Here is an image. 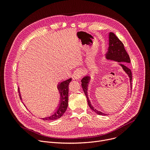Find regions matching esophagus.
Masks as SVG:
<instances>
[{
    "label": "esophagus",
    "instance_id": "esophagus-1",
    "mask_svg": "<svg viewBox=\"0 0 150 150\" xmlns=\"http://www.w3.org/2000/svg\"><path fill=\"white\" fill-rule=\"evenodd\" d=\"M83 74V71L81 70H77L74 73V78L75 79H79L82 75Z\"/></svg>",
    "mask_w": 150,
    "mask_h": 150
}]
</instances>
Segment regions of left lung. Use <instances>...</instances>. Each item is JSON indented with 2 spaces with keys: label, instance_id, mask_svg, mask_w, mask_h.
Instances as JSON below:
<instances>
[{
  "label": "left lung",
  "instance_id": "left-lung-1",
  "mask_svg": "<svg viewBox=\"0 0 150 150\" xmlns=\"http://www.w3.org/2000/svg\"><path fill=\"white\" fill-rule=\"evenodd\" d=\"M105 58L108 60L119 62V65L122 67V69L127 75L128 77L129 78L130 85L131 88V90H132V72L131 69L128 68V67L125 65L126 63H131L129 56L125 49L124 45L122 43V42L116 36V35L113 33L112 32H110L109 35V48L108 52L105 54ZM120 62H123V63L120 64ZM91 79V76L88 74V75L85 76L81 79V86L82 87L85 95L87 97L88 104L90 109L93 110L94 112H96L97 115L108 116L109 115L104 113L95 109L91 103L88 94V87L89 85L88 84L90 82Z\"/></svg>",
  "mask_w": 150,
  "mask_h": 150
}]
</instances>
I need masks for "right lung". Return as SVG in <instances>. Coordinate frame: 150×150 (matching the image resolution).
I'll list each match as a JSON object with an SVG mask.
<instances>
[{
    "label": "right lung",
    "mask_w": 150,
    "mask_h": 150,
    "mask_svg": "<svg viewBox=\"0 0 150 150\" xmlns=\"http://www.w3.org/2000/svg\"><path fill=\"white\" fill-rule=\"evenodd\" d=\"M72 81V78H70L67 80L59 82L57 86V88L60 94V101L59 104L55 111L49 116H47L45 117L40 118L44 120H56L62 117V116L64 114L68 108V93H69V84L70 82ZM18 93L19 95V97L21 100H22L21 94L20 93L19 87H18ZM24 104V102L22 101ZM25 108L27 109L26 105L24 104Z\"/></svg>",
    "instance_id": "right-lung-1"
}]
</instances>
